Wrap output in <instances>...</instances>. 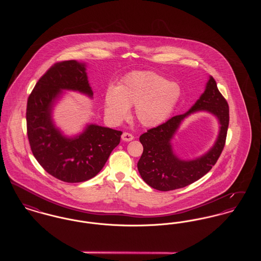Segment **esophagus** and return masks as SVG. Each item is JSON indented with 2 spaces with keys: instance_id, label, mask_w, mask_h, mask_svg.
I'll return each instance as SVG.
<instances>
[{
  "instance_id": "esophagus-1",
  "label": "esophagus",
  "mask_w": 261,
  "mask_h": 261,
  "mask_svg": "<svg viewBox=\"0 0 261 261\" xmlns=\"http://www.w3.org/2000/svg\"><path fill=\"white\" fill-rule=\"evenodd\" d=\"M122 140L124 141V142H130V141H132L133 139H134V136L132 135V134H130V133H127V132H124L123 134H122Z\"/></svg>"
}]
</instances>
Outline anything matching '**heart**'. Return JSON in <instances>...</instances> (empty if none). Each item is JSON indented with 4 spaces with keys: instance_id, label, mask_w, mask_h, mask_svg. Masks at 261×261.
<instances>
[{
    "instance_id": "1",
    "label": "heart",
    "mask_w": 261,
    "mask_h": 261,
    "mask_svg": "<svg viewBox=\"0 0 261 261\" xmlns=\"http://www.w3.org/2000/svg\"><path fill=\"white\" fill-rule=\"evenodd\" d=\"M181 98V88L154 71H133L116 88L105 94V112L115 122L123 120L129 107L135 106L138 121L145 127H156L172 114Z\"/></svg>"
}]
</instances>
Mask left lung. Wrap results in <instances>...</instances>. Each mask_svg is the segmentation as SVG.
<instances>
[{
    "label": "left lung",
    "mask_w": 261,
    "mask_h": 261,
    "mask_svg": "<svg viewBox=\"0 0 261 261\" xmlns=\"http://www.w3.org/2000/svg\"><path fill=\"white\" fill-rule=\"evenodd\" d=\"M199 111L208 112L217 117L220 124L219 135L205 154L194 160H182L174 153L172 140L186 117ZM228 125V103L215 80L210 76L204 92L188 112L174 116L140 136L144 151L137 166L142 179L151 188L164 192L184 188L198 181L219 159L225 146Z\"/></svg>",
    "instance_id": "left-lung-1"
}]
</instances>
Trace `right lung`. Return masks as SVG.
<instances>
[{
  "label": "right lung",
  "mask_w": 261,
  "mask_h": 261,
  "mask_svg": "<svg viewBox=\"0 0 261 261\" xmlns=\"http://www.w3.org/2000/svg\"><path fill=\"white\" fill-rule=\"evenodd\" d=\"M86 66L77 61L56 63L39 79L27 101V135L33 155L48 173L67 183L84 182L99 173L122 134L91 123L79 134L67 136L55 124L53 112L65 91L93 99Z\"/></svg>",
  "instance_id": "1"
}]
</instances>
